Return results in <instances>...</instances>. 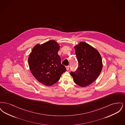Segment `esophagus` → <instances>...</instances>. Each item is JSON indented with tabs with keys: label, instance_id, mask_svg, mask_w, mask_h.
I'll return each mask as SVG.
<instances>
[{
	"label": "esophagus",
	"instance_id": "esophagus-1",
	"mask_svg": "<svg viewBox=\"0 0 125 125\" xmlns=\"http://www.w3.org/2000/svg\"><path fill=\"white\" fill-rule=\"evenodd\" d=\"M66 70H69V69H70L69 66H66Z\"/></svg>",
	"mask_w": 125,
	"mask_h": 125
}]
</instances>
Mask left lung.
<instances>
[{"label": "left lung", "mask_w": 125, "mask_h": 125, "mask_svg": "<svg viewBox=\"0 0 125 125\" xmlns=\"http://www.w3.org/2000/svg\"><path fill=\"white\" fill-rule=\"evenodd\" d=\"M74 49L78 67L70 73L75 83L84 87L93 83L100 74L103 67L102 58L95 49L85 42H80Z\"/></svg>", "instance_id": "1"}]
</instances>
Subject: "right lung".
Here are the masks:
<instances>
[{
  "label": "right lung",
  "mask_w": 125,
  "mask_h": 125,
  "mask_svg": "<svg viewBox=\"0 0 125 125\" xmlns=\"http://www.w3.org/2000/svg\"><path fill=\"white\" fill-rule=\"evenodd\" d=\"M60 48L56 42L50 40L36 44L30 53L28 62L30 71L38 82L46 86L58 82L66 70L58 54Z\"/></svg>",
  "instance_id": "add662e5"
}]
</instances>
